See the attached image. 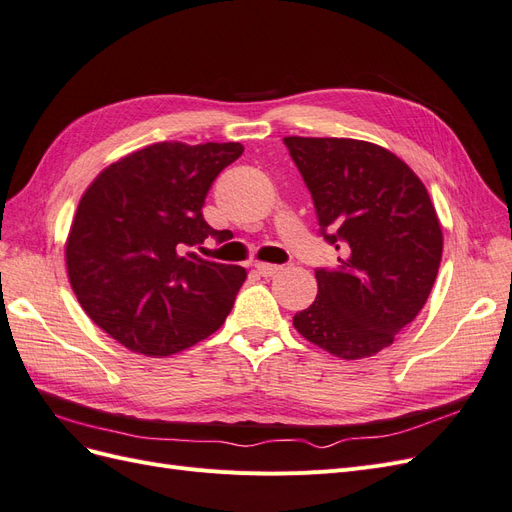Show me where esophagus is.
I'll return each mask as SVG.
<instances>
[{"label":"esophagus","mask_w":512,"mask_h":512,"mask_svg":"<svg viewBox=\"0 0 512 512\" xmlns=\"http://www.w3.org/2000/svg\"><path fill=\"white\" fill-rule=\"evenodd\" d=\"M256 271H258L262 277H271V275H275L277 271H282V267H280V265H271V262H258Z\"/></svg>","instance_id":"1"}]
</instances>
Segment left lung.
Instances as JSON below:
<instances>
[{"label": "left lung", "instance_id": "8db88e82", "mask_svg": "<svg viewBox=\"0 0 512 512\" xmlns=\"http://www.w3.org/2000/svg\"><path fill=\"white\" fill-rule=\"evenodd\" d=\"M337 269L292 324L339 359L374 356L421 312L442 260V226L423 181L395 153L354 138L286 136Z\"/></svg>", "mask_w": 512, "mask_h": 512}]
</instances>
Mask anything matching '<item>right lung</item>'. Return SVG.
Returning <instances> with one entry per match:
<instances>
[{"label": "right lung", "instance_id": "obj_1", "mask_svg": "<svg viewBox=\"0 0 512 512\" xmlns=\"http://www.w3.org/2000/svg\"><path fill=\"white\" fill-rule=\"evenodd\" d=\"M241 153V143H156L106 166L81 196L68 280L85 314L121 346L162 359L224 324L247 273L192 247L222 241L203 205Z\"/></svg>", "mask_w": 512, "mask_h": 512}]
</instances>
